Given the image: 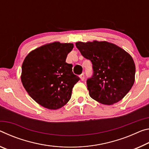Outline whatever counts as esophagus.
<instances>
[{
  "label": "esophagus",
  "instance_id": "34e87169",
  "mask_svg": "<svg viewBox=\"0 0 149 149\" xmlns=\"http://www.w3.org/2000/svg\"><path fill=\"white\" fill-rule=\"evenodd\" d=\"M80 79H81V80H82V81H83V80H84V73H82V74H81L80 75Z\"/></svg>",
  "mask_w": 149,
  "mask_h": 149
}]
</instances>
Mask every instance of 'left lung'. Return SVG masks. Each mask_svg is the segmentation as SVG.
Here are the masks:
<instances>
[{"mask_svg": "<svg viewBox=\"0 0 149 149\" xmlns=\"http://www.w3.org/2000/svg\"><path fill=\"white\" fill-rule=\"evenodd\" d=\"M75 45L92 63L93 76L86 80L90 96L104 105L123 99L135 82V65L130 53L106 41H79Z\"/></svg>", "mask_w": 149, "mask_h": 149, "instance_id": "left-lung-1", "label": "left lung"}]
</instances>
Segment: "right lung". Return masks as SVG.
<instances>
[{
	"label": "right lung",
	"mask_w": 149,
	"mask_h": 149,
	"mask_svg": "<svg viewBox=\"0 0 149 149\" xmlns=\"http://www.w3.org/2000/svg\"><path fill=\"white\" fill-rule=\"evenodd\" d=\"M72 43H47L28 53L22 66L21 81L33 100L49 109H57L71 97L72 88L80 80L66 63Z\"/></svg>",
	"instance_id": "1"
}]
</instances>
